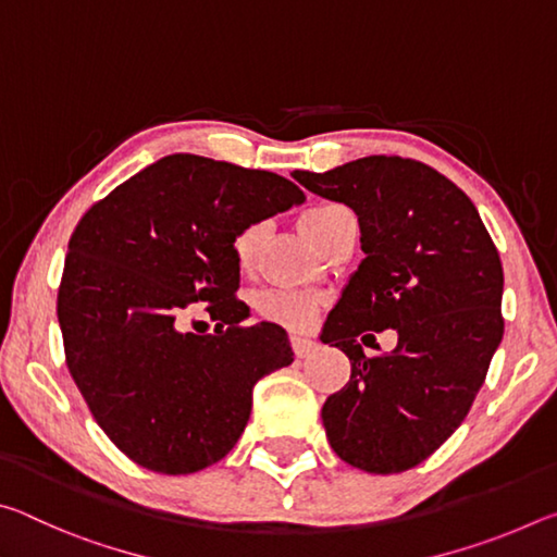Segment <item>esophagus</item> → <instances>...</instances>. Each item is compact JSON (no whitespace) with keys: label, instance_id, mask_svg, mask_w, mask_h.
<instances>
[{"label":"esophagus","instance_id":"obj_1","mask_svg":"<svg viewBox=\"0 0 557 557\" xmlns=\"http://www.w3.org/2000/svg\"><path fill=\"white\" fill-rule=\"evenodd\" d=\"M292 348H295V354L299 358H305V356H312L319 348V344H317V338H312V336L295 334V336H292Z\"/></svg>","mask_w":557,"mask_h":557}]
</instances>
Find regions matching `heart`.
<instances>
[{
    "mask_svg": "<svg viewBox=\"0 0 557 557\" xmlns=\"http://www.w3.org/2000/svg\"><path fill=\"white\" fill-rule=\"evenodd\" d=\"M344 215H351V211L344 209L342 203H319L301 215L299 221L301 233H305L309 243L317 248V243L322 240V235L329 228H332V223L344 219ZM265 235H268V223L262 221L245 225V228L235 235L233 258L238 262L240 270H248L252 265V260H256ZM319 307H322V297L305 289L272 287V289H262L256 297V309L262 319L282 326H289V329H305L312 324Z\"/></svg>",
    "mask_w": 557,
    "mask_h": 557,
    "instance_id": "obj_1",
    "label": "heart"
}]
</instances>
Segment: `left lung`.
Here are the masks:
<instances>
[{"instance_id":"1","label":"left lung","mask_w":557,"mask_h":557,"mask_svg":"<svg viewBox=\"0 0 557 557\" xmlns=\"http://www.w3.org/2000/svg\"><path fill=\"white\" fill-rule=\"evenodd\" d=\"M292 176L358 215L366 252L319 336L351 361V379L322 408L329 445L371 474L405 471L461 425L502 344L496 245L469 196L414 159L379 154ZM383 327L399 332V346L369 359L357 336Z\"/></svg>"}]
</instances>
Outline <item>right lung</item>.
<instances>
[{"mask_svg":"<svg viewBox=\"0 0 557 557\" xmlns=\"http://www.w3.org/2000/svg\"><path fill=\"white\" fill-rule=\"evenodd\" d=\"M305 203L285 176L169 154L83 215L69 243L59 324L75 385L139 467L191 474L243 435L256 383L295 361L280 324L243 326L233 238ZM194 300L213 335L181 329Z\"/></svg>","mask_w":557,"mask_h":557,"instance_id":"1","label":"right lung"}]
</instances>
